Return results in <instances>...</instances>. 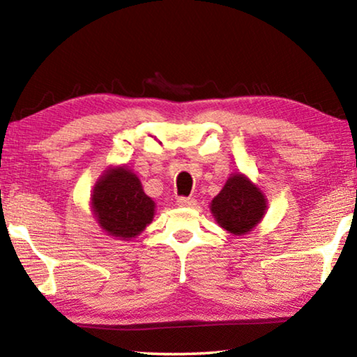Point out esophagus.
I'll list each match as a JSON object with an SVG mask.
<instances>
[{"mask_svg": "<svg viewBox=\"0 0 357 357\" xmlns=\"http://www.w3.org/2000/svg\"><path fill=\"white\" fill-rule=\"evenodd\" d=\"M178 206H183V208H190V206H195L197 200L193 197H179L178 200Z\"/></svg>", "mask_w": 357, "mask_h": 357, "instance_id": "obj_1", "label": "esophagus"}]
</instances>
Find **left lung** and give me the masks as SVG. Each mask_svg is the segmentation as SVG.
<instances>
[{
  "mask_svg": "<svg viewBox=\"0 0 357 357\" xmlns=\"http://www.w3.org/2000/svg\"><path fill=\"white\" fill-rule=\"evenodd\" d=\"M211 211L227 231L245 234L261 220L266 202L263 193L249 179L243 174H234L211 203Z\"/></svg>",
  "mask_w": 357,
  "mask_h": 357,
  "instance_id": "1",
  "label": "left lung"
}]
</instances>
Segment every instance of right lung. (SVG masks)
Here are the masks:
<instances>
[{
  "instance_id": "add662e5",
  "label": "right lung",
  "mask_w": 357,
  "mask_h": 357,
  "mask_svg": "<svg viewBox=\"0 0 357 357\" xmlns=\"http://www.w3.org/2000/svg\"><path fill=\"white\" fill-rule=\"evenodd\" d=\"M93 209L107 233L129 239L142 233L153 220L154 202L143 192L134 173L113 168L94 187Z\"/></svg>"
}]
</instances>
